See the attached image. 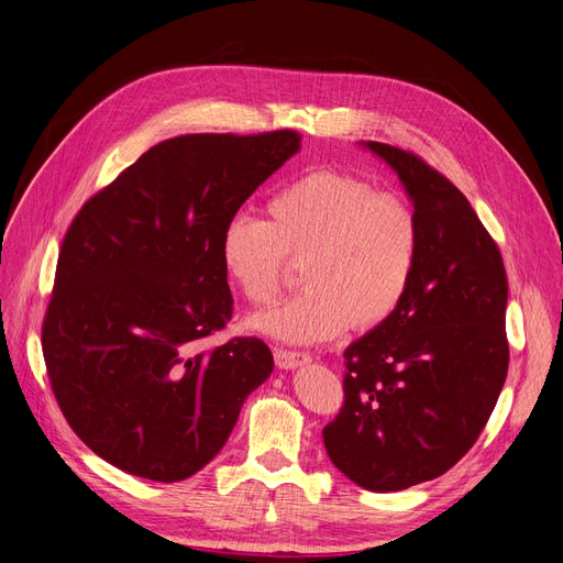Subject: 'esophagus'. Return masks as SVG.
I'll list each match as a JSON object with an SVG mask.
<instances>
[{
    "label": "esophagus",
    "mask_w": 563,
    "mask_h": 563,
    "mask_svg": "<svg viewBox=\"0 0 563 563\" xmlns=\"http://www.w3.org/2000/svg\"><path fill=\"white\" fill-rule=\"evenodd\" d=\"M311 357L307 353H298V351H284V347H275V362L279 368H298L302 364H307Z\"/></svg>",
    "instance_id": "34e87169"
}]
</instances>
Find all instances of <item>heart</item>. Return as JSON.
<instances>
[{
	"label": "heart",
	"instance_id": "b5f03b06",
	"mask_svg": "<svg viewBox=\"0 0 563 563\" xmlns=\"http://www.w3.org/2000/svg\"><path fill=\"white\" fill-rule=\"evenodd\" d=\"M267 222L238 216L220 240L229 282L254 307L271 305L284 286L288 258L302 261L305 288L252 318L261 334L286 343H318L347 323L371 330L406 300L421 254L415 208L376 185L332 169L288 183L265 203Z\"/></svg>",
	"mask_w": 563,
	"mask_h": 563
}]
</instances>
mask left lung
Wrapping results in <instances>:
<instances>
[{"mask_svg": "<svg viewBox=\"0 0 563 563\" xmlns=\"http://www.w3.org/2000/svg\"><path fill=\"white\" fill-rule=\"evenodd\" d=\"M364 146L404 183L421 254L394 316L345 347L343 408L323 442L357 486L396 493L442 476L488 423L508 371V282L456 185L410 151Z\"/></svg>", "mask_w": 563, "mask_h": 563, "instance_id": "8db88e82", "label": "left lung"}]
</instances>
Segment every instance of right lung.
<instances>
[{
    "label": "right lung",
    "instance_id": "right-lung-1",
    "mask_svg": "<svg viewBox=\"0 0 563 563\" xmlns=\"http://www.w3.org/2000/svg\"><path fill=\"white\" fill-rule=\"evenodd\" d=\"M300 140L275 130L159 142L75 216L43 318V357L66 421L102 461L159 484L192 476L273 373L256 336L208 353L195 345L233 313L224 227Z\"/></svg>",
    "mask_w": 563,
    "mask_h": 563
}]
</instances>
